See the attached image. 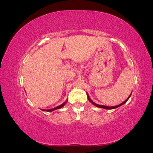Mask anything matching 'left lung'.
I'll return each mask as SVG.
<instances>
[{
  "label": "left lung",
  "mask_w": 153,
  "mask_h": 153,
  "mask_svg": "<svg viewBox=\"0 0 153 153\" xmlns=\"http://www.w3.org/2000/svg\"><path fill=\"white\" fill-rule=\"evenodd\" d=\"M87 98H88V100H89L94 105H95L96 106H97V107H99V108H105V109H114V108H117V107H119V106H121V105H123V104H124L126 102V101L128 100V99L130 98V96H131V94L129 95V96L128 97V98L125 100L124 102H123L121 104H120V105H117V106H105V105H98V104H96L95 103H94L93 101H92V100H91V99L89 98V95H88V94L87 93Z\"/></svg>",
  "instance_id": "8db88e82"
}]
</instances>
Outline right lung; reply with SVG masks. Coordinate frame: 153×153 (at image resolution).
I'll list each match as a JSON object with an SVG mask.
<instances>
[{
  "instance_id": "1",
  "label": "right lung",
  "mask_w": 153,
  "mask_h": 153,
  "mask_svg": "<svg viewBox=\"0 0 153 153\" xmlns=\"http://www.w3.org/2000/svg\"><path fill=\"white\" fill-rule=\"evenodd\" d=\"M65 103H62V105H59V106H57V107H55V108H52V109H50V110H46V111H47V112H52V111H53V110H57V109H59V108H62V106L65 105Z\"/></svg>"
}]
</instances>
